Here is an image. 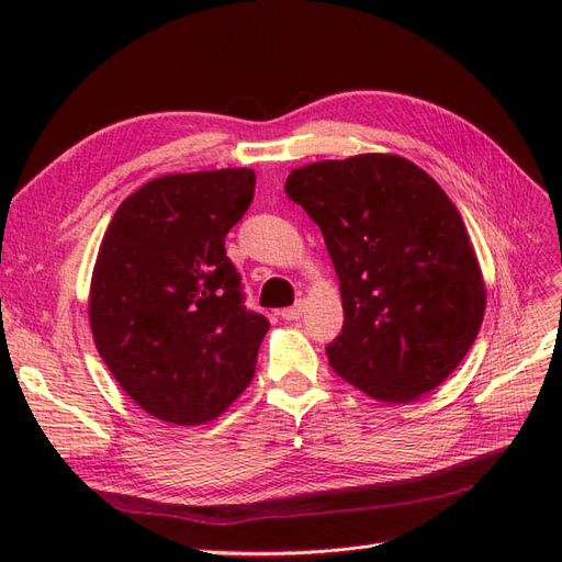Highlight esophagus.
Returning <instances> with one entry per match:
<instances>
[{
	"label": "esophagus",
	"mask_w": 562,
	"mask_h": 562,
	"mask_svg": "<svg viewBox=\"0 0 562 562\" xmlns=\"http://www.w3.org/2000/svg\"><path fill=\"white\" fill-rule=\"evenodd\" d=\"M279 314H281V318H285V321H297V318L304 314V304H302V302H295L293 307H285V310H281Z\"/></svg>",
	"instance_id": "34e87169"
}]
</instances>
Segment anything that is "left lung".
I'll return each mask as SVG.
<instances>
[{"label": "left lung", "mask_w": 562, "mask_h": 562, "mask_svg": "<svg viewBox=\"0 0 562 562\" xmlns=\"http://www.w3.org/2000/svg\"><path fill=\"white\" fill-rule=\"evenodd\" d=\"M285 194L323 232L345 326L326 347L339 378L384 403L448 380L481 330L485 285L462 215L419 166L359 155L295 168Z\"/></svg>", "instance_id": "obj_1"}]
</instances>
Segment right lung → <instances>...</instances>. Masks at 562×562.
Returning a JSON list of instances; mask_svg holds the SVG:
<instances>
[{"instance_id": "1", "label": "right lung", "mask_w": 562, "mask_h": 562, "mask_svg": "<svg viewBox=\"0 0 562 562\" xmlns=\"http://www.w3.org/2000/svg\"><path fill=\"white\" fill-rule=\"evenodd\" d=\"M255 194L250 168L149 180L98 250L89 321L114 380L151 417L203 424L250 384L269 321L244 304L225 250Z\"/></svg>"}]
</instances>
